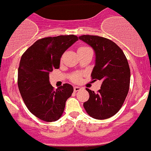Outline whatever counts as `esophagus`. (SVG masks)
I'll list each match as a JSON object with an SVG mask.
<instances>
[{
    "mask_svg": "<svg viewBox=\"0 0 151 151\" xmlns=\"http://www.w3.org/2000/svg\"><path fill=\"white\" fill-rule=\"evenodd\" d=\"M81 89H82V88L80 87V86H74V92H78V91L81 90Z\"/></svg>",
    "mask_w": 151,
    "mask_h": 151,
    "instance_id": "esophagus-1",
    "label": "esophagus"
}]
</instances>
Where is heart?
Returning <instances> with one entry per match:
<instances>
[{
  "label": "heart",
  "instance_id": "b5f03b06",
  "mask_svg": "<svg viewBox=\"0 0 151 151\" xmlns=\"http://www.w3.org/2000/svg\"><path fill=\"white\" fill-rule=\"evenodd\" d=\"M87 49H89V48L87 47H81L78 49V51H81V50H87ZM72 81H74V82H79V81H81V76L79 75V74H75V75L73 76Z\"/></svg>",
  "mask_w": 151,
  "mask_h": 151
}]
</instances>
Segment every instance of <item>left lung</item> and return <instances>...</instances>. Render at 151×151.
<instances>
[{"mask_svg":"<svg viewBox=\"0 0 151 151\" xmlns=\"http://www.w3.org/2000/svg\"><path fill=\"white\" fill-rule=\"evenodd\" d=\"M79 39L95 51L92 79L102 81L97 93L86 89L89 99L83 103L88 114L97 119L111 117L121 108L129 89L130 69L123 50L114 42L102 37L82 35Z\"/></svg>","mask_w":151,"mask_h":151,"instance_id":"8db88e82","label":"left lung"}]
</instances>
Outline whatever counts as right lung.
I'll list each match as a JSON object with an SVG mask.
<instances>
[{
    "label": "right lung",
    "mask_w": 151,
    "mask_h": 151,
    "mask_svg": "<svg viewBox=\"0 0 151 151\" xmlns=\"http://www.w3.org/2000/svg\"><path fill=\"white\" fill-rule=\"evenodd\" d=\"M78 37L75 35L50 37L37 40L22 55L18 69L20 94L30 112L46 122L58 120L74 88L65 83L53 89L49 74L60 65L62 54Z\"/></svg>",
    "instance_id": "right-lung-1"
}]
</instances>
